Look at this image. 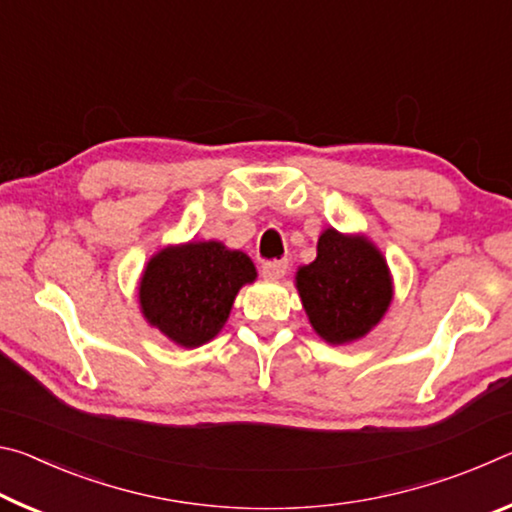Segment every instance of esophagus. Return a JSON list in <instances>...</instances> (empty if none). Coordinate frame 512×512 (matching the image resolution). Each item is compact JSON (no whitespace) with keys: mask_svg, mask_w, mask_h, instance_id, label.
I'll use <instances>...</instances> for the list:
<instances>
[{"mask_svg":"<svg viewBox=\"0 0 512 512\" xmlns=\"http://www.w3.org/2000/svg\"><path fill=\"white\" fill-rule=\"evenodd\" d=\"M287 271H289L287 259H273V262H264V266H262V275L271 282L282 280V277L287 275Z\"/></svg>","mask_w":512,"mask_h":512,"instance_id":"34e87169","label":"esophagus"}]
</instances>
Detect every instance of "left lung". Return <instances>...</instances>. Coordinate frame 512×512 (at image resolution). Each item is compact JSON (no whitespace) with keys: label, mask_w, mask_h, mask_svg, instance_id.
I'll return each instance as SVG.
<instances>
[{"label":"left lung","mask_w":512,"mask_h":512,"mask_svg":"<svg viewBox=\"0 0 512 512\" xmlns=\"http://www.w3.org/2000/svg\"><path fill=\"white\" fill-rule=\"evenodd\" d=\"M296 289L314 332L329 345H348L379 325L393 302L386 257L366 235L325 228L316 259L298 268Z\"/></svg>","instance_id":"8db88e82"}]
</instances>
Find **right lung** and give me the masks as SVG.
I'll return each mask as SVG.
<instances>
[{"label": "right lung", "instance_id": "1", "mask_svg": "<svg viewBox=\"0 0 512 512\" xmlns=\"http://www.w3.org/2000/svg\"><path fill=\"white\" fill-rule=\"evenodd\" d=\"M255 280L253 259L221 241L171 244L144 266L140 311L171 343L192 350L221 332L239 289Z\"/></svg>", "mask_w": 512, "mask_h": 512}]
</instances>
